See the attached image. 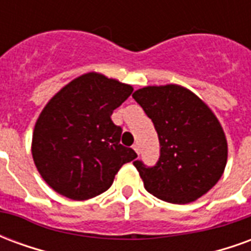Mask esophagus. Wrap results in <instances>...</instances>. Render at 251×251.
Instances as JSON below:
<instances>
[{
  "label": "esophagus",
  "mask_w": 251,
  "mask_h": 251,
  "mask_svg": "<svg viewBox=\"0 0 251 251\" xmlns=\"http://www.w3.org/2000/svg\"><path fill=\"white\" fill-rule=\"evenodd\" d=\"M133 149L136 151L137 154H140V145H138V144H134V145H133Z\"/></svg>",
  "instance_id": "1"
}]
</instances>
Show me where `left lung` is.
<instances>
[{
	"label": "left lung",
	"instance_id": "left-lung-1",
	"mask_svg": "<svg viewBox=\"0 0 251 251\" xmlns=\"http://www.w3.org/2000/svg\"><path fill=\"white\" fill-rule=\"evenodd\" d=\"M133 98L152 120L160 141L157 164L134 161L149 194L187 204L219 181L227 163V140L212 110L179 84L147 86Z\"/></svg>",
	"mask_w": 251,
	"mask_h": 251
}]
</instances>
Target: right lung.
<instances>
[{
	"label": "right lung",
	"instance_id": "1",
	"mask_svg": "<svg viewBox=\"0 0 251 251\" xmlns=\"http://www.w3.org/2000/svg\"><path fill=\"white\" fill-rule=\"evenodd\" d=\"M131 93L130 84L87 72L50 99L36 121L32 157L53 191L72 200L95 198L137 157L121 145L122 129L111 121Z\"/></svg>",
	"mask_w": 251,
	"mask_h": 251
}]
</instances>
